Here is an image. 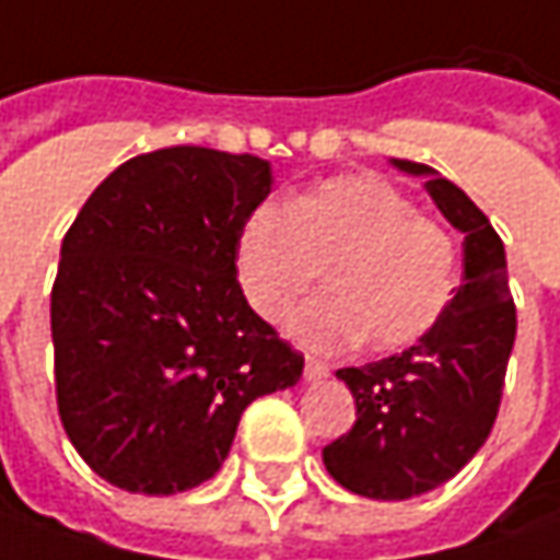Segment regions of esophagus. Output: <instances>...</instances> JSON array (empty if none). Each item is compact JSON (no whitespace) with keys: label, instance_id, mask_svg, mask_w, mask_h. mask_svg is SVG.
Masks as SVG:
<instances>
[{"label":"esophagus","instance_id":"esophagus-1","mask_svg":"<svg viewBox=\"0 0 560 560\" xmlns=\"http://www.w3.org/2000/svg\"><path fill=\"white\" fill-rule=\"evenodd\" d=\"M326 377H329V364L313 361V358L304 361V380H307V383H316V380H326Z\"/></svg>","mask_w":560,"mask_h":560}]
</instances>
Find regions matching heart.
I'll return each mask as SVG.
<instances>
[{"label": "heart", "mask_w": 560, "mask_h": 560, "mask_svg": "<svg viewBox=\"0 0 560 560\" xmlns=\"http://www.w3.org/2000/svg\"><path fill=\"white\" fill-rule=\"evenodd\" d=\"M237 279L256 316L279 323L326 269L329 294L288 316V336L311 351L368 339L374 351L421 342L459 284L453 237L377 174H351L262 202L237 234Z\"/></svg>", "instance_id": "heart-1"}]
</instances>
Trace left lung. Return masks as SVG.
Returning <instances> with one entry per match:
<instances>
[{"label":"left lung","mask_w":560,"mask_h":560,"mask_svg":"<svg viewBox=\"0 0 560 560\" xmlns=\"http://www.w3.org/2000/svg\"><path fill=\"white\" fill-rule=\"evenodd\" d=\"M389 164L424 177L434 206L463 234V284L421 342L336 371L354 396L358 421L323 446V463L361 498L406 501L450 481L488 441L516 339V307L504 244L485 212L434 167L399 158Z\"/></svg>","instance_id":"obj_1"}]
</instances>
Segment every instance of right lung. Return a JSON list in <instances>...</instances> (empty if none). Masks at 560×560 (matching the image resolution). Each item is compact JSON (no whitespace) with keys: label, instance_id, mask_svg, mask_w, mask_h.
<instances>
[{"label":"right lung","instance_id":"1","mask_svg":"<svg viewBox=\"0 0 560 560\" xmlns=\"http://www.w3.org/2000/svg\"><path fill=\"white\" fill-rule=\"evenodd\" d=\"M272 186L253 154L158 149L119 164L69 228L50 298L56 402L116 488L209 481L249 402L304 374L237 281L241 224Z\"/></svg>","mask_w":560,"mask_h":560}]
</instances>
